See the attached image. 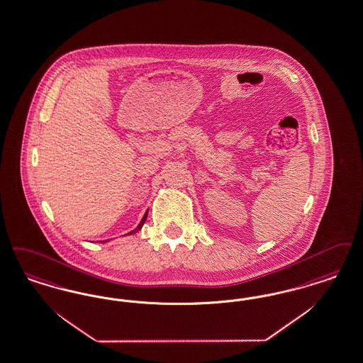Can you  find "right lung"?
<instances>
[{"label": "right lung", "instance_id": "add662e5", "mask_svg": "<svg viewBox=\"0 0 363 363\" xmlns=\"http://www.w3.org/2000/svg\"><path fill=\"white\" fill-rule=\"evenodd\" d=\"M145 218H147V212H145V216H143V218H142V221H140V224H139V225H138V228H136V230H133V231H130V233H136V231H139V230H140V228H142V225H143V224H145Z\"/></svg>", "mask_w": 363, "mask_h": 363}]
</instances>
